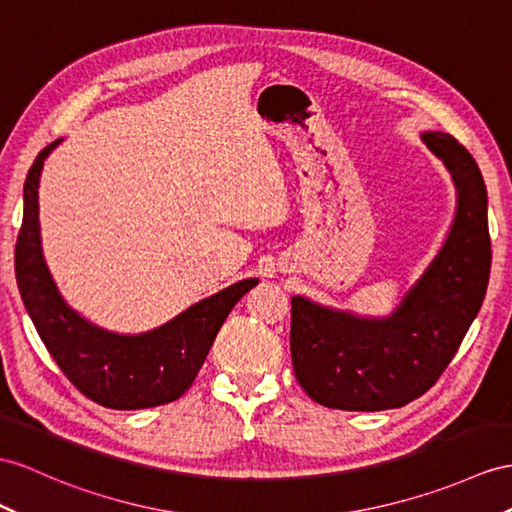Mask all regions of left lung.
Instances as JSON below:
<instances>
[{
	"label": "left lung",
	"mask_w": 512,
	"mask_h": 512,
	"mask_svg": "<svg viewBox=\"0 0 512 512\" xmlns=\"http://www.w3.org/2000/svg\"><path fill=\"white\" fill-rule=\"evenodd\" d=\"M450 169L458 206L441 252L391 317H356L291 299V358L310 400L339 410H386L417 400L441 378L482 306L491 273L486 186L452 134L423 132Z\"/></svg>",
	"instance_id": "8db88e82"
}]
</instances>
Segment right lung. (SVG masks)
I'll use <instances>...</instances> for the list:
<instances>
[{"mask_svg": "<svg viewBox=\"0 0 512 512\" xmlns=\"http://www.w3.org/2000/svg\"><path fill=\"white\" fill-rule=\"evenodd\" d=\"M49 143L23 184V223L15 247V273L28 315L56 365L89 400L115 410L154 408L189 391L219 328L234 304L258 284L236 282L143 334H115L71 310L49 273L39 226V178Z\"/></svg>", "mask_w": 512, "mask_h": 512, "instance_id": "add662e5", "label": "right lung"}]
</instances>
